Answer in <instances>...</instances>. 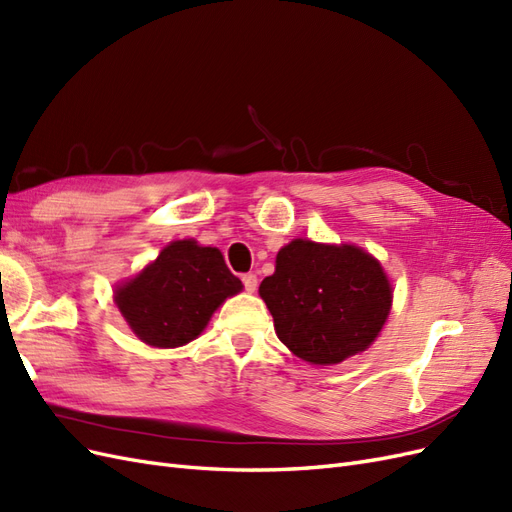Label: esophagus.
Wrapping results in <instances>:
<instances>
[{"label":"esophagus","instance_id":"1","mask_svg":"<svg viewBox=\"0 0 512 512\" xmlns=\"http://www.w3.org/2000/svg\"><path fill=\"white\" fill-rule=\"evenodd\" d=\"M243 286H245L247 292H254L258 288V277L254 273L243 275Z\"/></svg>","mask_w":512,"mask_h":512}]
</instances>
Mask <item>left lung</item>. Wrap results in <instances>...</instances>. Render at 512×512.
I'll use <instances>...</instances> for the list:
<instances>
[{
	"instance_id": "obj_1",
	"label": "left lung",
	"mask_w": 512,
	"mask_h": 512,
	"mask_svg": "<svg viewBox=\"0 0 512 512\" xmlns=\"http://www.w3.org/2000/svg\"><path fill=\"white\" fill-rule=\"evenodd\" d=\"M275 333L312 365H335L367 350L391 312L393 288L380 262L356 245L294 239L262 280Z\"/></svg>"
}]
</instances>
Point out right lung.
I'll use <instances>...</instances> for the list:
<instances>
[{"label": "right lung", "mask_w": 512, "mask_h": 512, "mask_svg": "<svg viewBox=\"0 0 512 512\" xmlns=\"http://www.w3.org/2000/svg\"><path fill=\"white\" fill-rule=\"evenodd\" d=\"M241 288L218 247L183 239L168 243L151 265L117 286L115 303L141 342L177 348L203 333L215 309Z\"/></svg>", "instance_id": "right-lung-1"}]
</instances>
